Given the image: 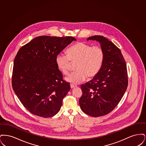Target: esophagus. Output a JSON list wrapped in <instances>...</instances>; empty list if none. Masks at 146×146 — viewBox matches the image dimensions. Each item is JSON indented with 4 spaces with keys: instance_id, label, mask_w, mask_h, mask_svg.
I'll return each instance as SVG.
<instances>
[{
    "instance_id": "obj_1",
    "label": "esophagus",
    "mask_w": 146,
    "mask_h": 146,
    "mask_svg": "<svg viewBox=\"0 0 146 146\" xmlns=\"http://www.w3.org/2000/svg\"><path fill=\"white\" fill-rule=\"evenodd\" d=\"M70 88H71V89H73V88H76V87L77 86L76 85H74V84H70Z\"/></svg>"
}]
</instances>
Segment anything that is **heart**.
<instances>
[{"label":"heart","instance_id":"obj_1","mask_svg":"<svg viewBox=\"0 0 146 146\" xmlns=\"http://www.w3.org/2000/svg\"><path fill=\"white\" fill-rule=\"evenodd\" d=\"M67 54H59L56 57L57 68L63 74H68L71 61L76 63L75 70L66 78L71 83L76 84L84 81L86 76L92 78L96 76L104 61V53L100 46H91L84 42H78L67 50Z\"/></svg>","mask_w":146,"mask_h":146}]
</instances>
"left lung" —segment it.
<instances>
[{
    "label": "left lung",
    "mask_w": 146,
    "mask_h": 146,
    "mask_svg": "<svg viewBox=\"0 0 146 146\" xmlns=\"http://www.w3.org/2000/svg\"><path fill=\"white\" fill-rule=\"evenodd\" d=\"M99 42L104 53L102 67L97 76L81 85L83 95L79 102L86 114L104 116L112 111L124 96L128 85L125 60L120 50L101 35L87 39Z\"/></svg>",
    "instance_id": "obj_1"
}]
</instances>
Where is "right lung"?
Returning a JSON list of instances; mask_svg holds the SVG:
<instances>
[{
	"label": "right lung",
	"mask_w": 146,
	"mask_h": 146,
	"mask_svg": "<svg viewBox=\"0 0 146 146\" xmlns=\"http://www.w3.org/2000/svg\"><path fill=\"white\" fill-rule=\"evenodd\" d=\"M76 39L73 36H39L22 46L16 56L12 86L23 106L43 118L56 114L70 91L56 57Z\"/></svg>",
	"instance_id": "obj_1"
}]
</instances>
